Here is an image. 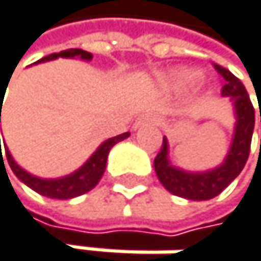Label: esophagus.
Masks as SVG:
<instances>
[{
	"label": "esophagus",
	"mask_w": 261,
	"mask_h": 261,
	"mask_svg": "<svg viewBox=\"0 0 261 261\" xmlns=\"http://www.w3.org/2000/svg\"><path fill=\"white\" fill-rule=\"evenodd\" d=\"M159 122H160V117L157 114L146 112V114H141L138 117V120L135 122V128H139L143 125H159Z\"/></svg>",
	"instance_id": "34e87169"
}]
</instances>
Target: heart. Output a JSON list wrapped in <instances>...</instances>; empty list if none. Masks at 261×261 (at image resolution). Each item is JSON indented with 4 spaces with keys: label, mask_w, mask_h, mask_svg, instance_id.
Masks as SVG:
<instances>
[{
    "label": "heart",
    "mask_w": 261,
    "mask_h": 261,
    "mask_svg": "<svg viewBox=\"0 0 261 261\" xmlns=\"http://www.w3.org/2000/svg\"><path fill=\"white\" fill-rule=\"evenodd\" d=\"M170 82L178 88H189L200 82V73L189 69H179L170 75Z\"/></svg>",
    "instance_id": "b5f03b06"
}]
</instances>
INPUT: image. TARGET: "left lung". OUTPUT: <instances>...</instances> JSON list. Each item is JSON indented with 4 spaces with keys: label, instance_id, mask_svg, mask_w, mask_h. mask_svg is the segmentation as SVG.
Returning a JSON list of instances; mask_svg holds the SVG:
<instances>
[{
    "label": "left lung",
    "instance_id": "8db88e82",
    "mask_svg": "<svg viewBox=\"0 0 261 261\" xmlns=\"http://www.w3.org/2000/svg\"><path fill=\"white\" fill-rule=\"evenodd\" d=\"M225 80L221 94L232 102L234 133L225 160L215 168L205 171H189L171 165L168 159V139L164 136L160 152L154 160V170L162 186L171 194L189 200H208L217 197L234 178H238L246 165L255 126V111L250 97L239 78L221 65H213ZM261 123V111H260Z\"/></svg>",
    "mask_w": 261,
    "mask_h": 261
}]
</instances>
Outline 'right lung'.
I'll use <instances>...</instances> for the list:
<instances>
[{
  "mask_svg": "<svg viewBox=\"0 0 261 261\" xmlns=\"http://www.w3.org/2000/svg\"><path fill=\"white\" fill-rule=\"evenodd\" d=\"M59 57H65V59H82V61H91L93 59V54L83 51V49H65L61 53H54L49 54L40 59L36 64L40 62H48V61H54V59H59ZM1 101H3V96H1ZM3 109V106H1ZM0 123H1V111H0ZM129 133H123V135H118L114 138H109L106 141L99 146L94 152L91 154V157L86 160V162L75 171H72L70 175H65L61 178H40V176H35L32 173H29L27 170H23L17 162L14 160V157L11 155L8 146H4V150H6V157H8V164L11 167V170L14 171V175L17 176L23 185H27L30 189H33L35 192H38L41 196L46 197H51V199H73L76 196H82L85 192L91 191L97 183L99 179L102 178L104 175V170H106V164H107V155L111 152V149L123 141L125 138H128ZM0 154L3 155L0 149Z\"/></svg>",
  "mask_w": 261,
  "mask_h": 261,
  "instance_id": "obj_1",
  "label": "right lung"
}]
</instances>
